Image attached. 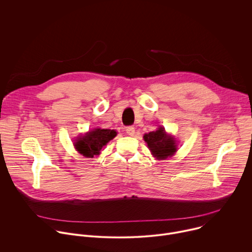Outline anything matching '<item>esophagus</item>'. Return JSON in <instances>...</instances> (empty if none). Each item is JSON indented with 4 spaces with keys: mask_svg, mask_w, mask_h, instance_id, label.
I'll return each mask as SVG.
<instances>
[{
    "mask_svg": "<svg viewBox=\"0 0 252 252\" xmlns=\"http://www.w3.org/2000/svg\"><path fill=\"white\" fill-rule=\"evenodd\" d=\"M126 133L128 134V135H133L134 134V127L133 126H127L126 128Z\"/></svg>",
    "mask_w": 252,
    "mask_h": 252,
    "instance_id": "34e87169",
    "label": "esophagus"
}]
</instances>
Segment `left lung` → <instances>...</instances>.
<instances>
[{
  "mask_svg": "<svg viewBox=\"0 0 252 252\" xmlns=\"http://www.w3.org/2000/svg\"><path fill=\"white\" fill-rule=\"evenodd\" d=\"M152 155L158 159H164L172 157L177 151L176 141L172 135L166 134L163 127H158L156 131H151L143 135Z\"/></svg>",
  "mask_w": 252,
  "mask_h": 252,
  "instance_id": "8db88e82",
  "label": "left lung"
}]
</instances>
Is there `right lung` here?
Instances as JSON below:
<instances>
[{
	"label": "right lung",
	"instance_id": "1",
	"mask_svg": "<svg viewBox=\"0 0 252 252\" xmlns=\"http://www.w3.org/2000/svg\"><path fill=\"white\" fill-rule=\"evenodd\" d=\"M116 135L117 131L115 129L94 128L85 135L79 136L75 140L74 146L84 157L94 158V156H98L102 148Z\"/></svg>",
	"mask_w": 252,
	"mask_h": 252
}]
</instances>
